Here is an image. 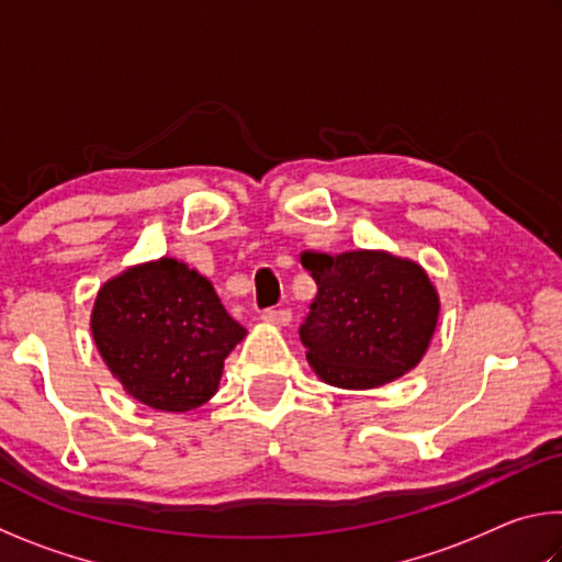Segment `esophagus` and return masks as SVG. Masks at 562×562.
<instances>
[{
	"label": "esophagus",
	"mask_w": 562,
	"mask_h": 562,
	"mask_svg": "<svg viewBox=\"0 0 562 562\" xmlns=\"http://www.w3.org/2000/svg\"><path fill=\"white\" fill-rule=\"evenodd\" d=\"M260 319L262 322H268V325H278V327H284V325H290V319H292V315H290V310H262L260 312Z\"/></svg>",
	"instance_id": "34e87169"
}]
</instances>
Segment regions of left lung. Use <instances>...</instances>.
Here are the masks:
<instances>
[{"mask_svg":"<svg viewBox=\"0 0 562 562\" xmlns=\"http://www.w3.org/2000/svg\"><path fill=\"white\" fill-rule=\"evenodd\" d=\"M300 262L317 282L300 339L322 382L374 389L422 361L441 310L422 265L384 250L302 252Z\"/></svg>","mask_w":562,"mask_h":562,"instance_id":"obj_1","label":"left lung"}]
</instances>
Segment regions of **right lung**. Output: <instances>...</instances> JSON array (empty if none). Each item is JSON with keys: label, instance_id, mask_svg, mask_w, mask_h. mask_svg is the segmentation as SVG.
<instances>
[{"label": "right lung", "instance_id": "add662e5", "mask_svg": "<svg viewBox=\"0 0 562 562\" xmlns=\"http://www.w3.org/2000/svg\"><path fill=\"white\" fill-rule=\"evenodd\" d=\"M91 335L126 394L158 412H190L217 392L225 357L247 331L211 280L160 258L103 284Z\"/></svg>", "mask_w": 562, "mask_h": 562}]
</instances>
